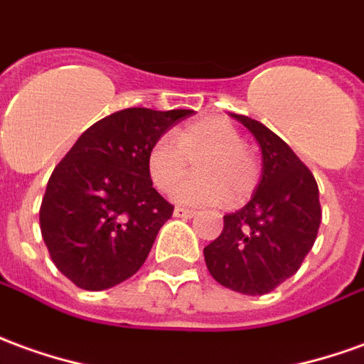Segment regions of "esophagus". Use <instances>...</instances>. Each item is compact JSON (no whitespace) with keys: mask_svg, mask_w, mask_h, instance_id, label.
<instances>
[{"mask_svg":"<svg viewBox=\"0 0 364 364\" xmlns=\"http://www.w3.org/2000/svg\"><path fill=\"white\" fill-rule=\"evenodd\" d=\"M173 215H175V217H179V218H191V217H195L197 213H195V210H191V208L175 207Z\"/></svg>","mask_w":364,"mask_h":364,"instance_id":"1","label":"esophagus"}]
</instances>
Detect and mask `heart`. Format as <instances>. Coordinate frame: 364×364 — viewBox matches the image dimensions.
Instances as JSON below:
<instances>
[{
    "mask_svg": "<svg viewBox=\"0 0 364 364\" xmlns=\"http://www.w3.org/2000/svg\"><path fill=\"white\" fill-rule=\"evenodd\" d=\"M191 161H197L200 175L175 191V199L185 205L242 203L260 183L256 154L244 146L242 134L218 116L191 122L175 132L173 139L157 138L147 149V175L161 193H169L189 173Z\"/></svg>",
    "mask_w": 364,
    "mask_h": 364,
    "instance_id": "obj_1",
    "label": "heart"
}]
</instances>
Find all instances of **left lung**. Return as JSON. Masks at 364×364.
Masks as SVG:
<instances>
[{
	"mask_svg": "<svg viewBox=\"0 0 364 364\" xmlns=\"http://www.w3.org/2000/svg\"><path fill=\"white\" fill-rule=\"evenodd\" d=\"M232 116L260 144L262 179L252 199L225 215L223 232L205 246V262L220 286L264 296L291 278L311 250L321 223L319 189L284 139L248 116Z\"/></svg>",
	"mask_w": 364,
	"mask_h": 364,
	"instance_id": "obj_1",
	"label": "left lung"
}]
</instances>
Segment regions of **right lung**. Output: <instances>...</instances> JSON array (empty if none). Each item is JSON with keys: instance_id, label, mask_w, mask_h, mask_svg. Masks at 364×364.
<instances>
[{"instance_id": "obj_1", "label": "right lung", "mask_w": 364, "mask_h": 364, "mask_svg": "<svg viewBox=\"0 0 364 364\" xmlns=\"http://www.w3.org/2000/svg\"><path fill=\"white\" fill-rule=\"evenodd\" d=\"M191 114L114 112L86 129L55 167L41 203V235L75 286L100 291L141 268L173 215L147 175V149Z\"/></svg>"}]
</instances>
